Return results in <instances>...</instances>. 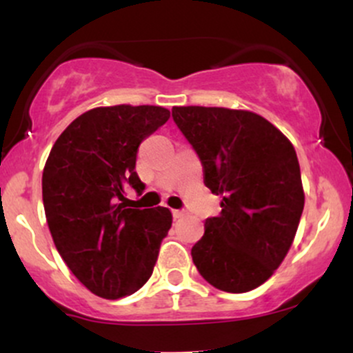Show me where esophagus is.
<instances>
[{
  "instance_id": "1",
  "label": "esophagus",
  "mask_w": 353,
  "mask_h": 353,
  "mask_svg": "<svg viewBox=\"0 0 353 353\" xmlns=\"http://www.w3.org/2000/svg\"><path fill=\"white\" fill-rule=\"evenodd\" d=\"M172 216H174V219H181V217H184V216H185V210L174 209V210H172Z\"/></svg>"
}]
</instances>
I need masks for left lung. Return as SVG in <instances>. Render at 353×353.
Masks as SVG:
<instances>
[{
    "mask_svg": "<svg viewBox=\"0 0 353 353\" xmlns=\"http://www.w3.org/2000/svg\"><path fill=\"white\" fill-rule=\"evenodd\" d=\"M174 123L199 156L204 184L222 196L221 216L205 219L190 250L219 290L249 292L282 264L303 210L292 143L262 116L242 109L172 108Z\"/></svg>",
    "mask_w": 353,
    "mask_h": 353,
    "instance_id": "1",
    "label": "left lung"
}]
</instances>
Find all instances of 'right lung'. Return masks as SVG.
I'll list each match as a JSON object with an SVG mask.
<instances>
[{
    "mask_svg": "<svg viewBox=\"0 0 353 353\" xmlns=\"http://www.w3.org/2000/svg\"><path fill=\"white\" fill-rule=\"evenodd\" d=\"M161 106L94 108L52 145L43 171V204L56 249L76 279L103 299L139 290L171 229L168 208L134 209L125 189L143 192L139 144L165 124Z\"/></svg>",
    "mask_w": 353,
    "mask_h": 353,
    "instance_id": "add662e5",
    "label": "right lung"
}]
</instances>
